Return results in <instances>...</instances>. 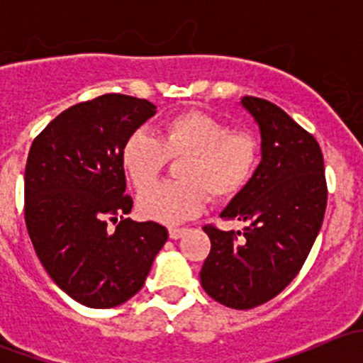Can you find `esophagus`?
<instances>
[{
  "mask_svg": "<svg viewBox=\"0 0 363 363\" xmlns=\"http://www.w3.org/2000/svg\"><path fill=\"white\" fill-rule=\"evenodd\" d=\"M186 232H188L186 228H170L168 230V235H170L172 240H177L181 239V237H184Z\"/></svg>",
  "mask_w": 363,
  "mask_h": 363,
  "instance_id": "obj_1",
  "label": "esophagus"
}]
</instances>
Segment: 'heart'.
I'll return each mask as SVG.
<instances>
[{"mask_svg": "<svg viewBox=\"0 0 363 363\" xmlns=\"http://www.w3.org/2000/svg\"><path fill=\"white\" fill-rule=\"evenodd\" d=\"M258 140L246 131H230L203 112H184L161 124L158 137L133 133L123 149V167L135 188H147L168 159L182 157V183H162L138 195V212L167 225H181L203 211L207 189L230 196L244 188L258 163Z\"/></svg>", "mask_w": 363, "mask_h": 363, "instance_id": "b5f03b06", "label": "heart"}]
</instances>
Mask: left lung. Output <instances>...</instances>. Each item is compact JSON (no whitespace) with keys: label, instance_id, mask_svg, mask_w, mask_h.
Wrapping results in <instances>:
<instances>
[{"label":"left lung","instance_id":"left-lung-1","mask_svg":"<svg viewBox=\"0 0 363 363\" xmlns=\"http://www.w3.org/2000/svg\"><path fill=\"white\" fill-rule=\"evenodd\" d=\"M239 104L258 126L262 160L219 216L247 226L242 237L205 226L211 252L200 283L216 302L252 309L281 294L302 269L323 223L327 182L313 135L270 101L242 96Z\"/></svg>","mask_w":363,"mask_h":363}]
</instances>
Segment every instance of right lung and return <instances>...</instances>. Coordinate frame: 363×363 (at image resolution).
Here are the masks:
<instances>
[{"label": "right lung", "instance_id": "right-lung-1", "mask_svg": "<svg viewBox=\"0 0 363 363\" xmlns=\"http://www.w3.org/2000/svg\"><path fill=\"white\" fill-rule=\"evenodd\" d=\"M156 113L147 100L104 94L73 105L33 140L24 172L29 239L50 279L93 309L130 300L144 286L168 232L155 221L106 219L130 214L123 149Z\"/></svg>", "mask_w": 363, "mask_h": 363}]
</instances>
